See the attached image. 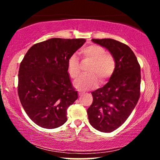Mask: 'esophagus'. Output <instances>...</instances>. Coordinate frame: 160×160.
<instances>
[{"instance_id":"esophagus-1","label":"esophagus","mask_w":160,"mask_h":160,"mask_svg":"<svg viewBox=\"0 0 160 160\" xmlns=\"http://www.w3.org/2000/svg\"><path fill=\"white\" fill-rule=\"evenodd\" d=\"M82 94H83V93L81 92H80V91L78 92V95H79V96H82Z\"/></svg>"}]
</instances>
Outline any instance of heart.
Segmentation results:
<instances>
[{"label":"heart","instance_id":"b5f03b06","mask_svg":"<svg viewBox=\"0 0 160 160\" xmlns=\"http://www.w3.org/2000/svg\"><path fill=\"white\" fill-rule=\"evenodd\" d=\"M84 58L92 61L88 68L89 74L83 75L74 82L75 88L80 91H86L96 87L100 82H104L112 76L116 69V60L111 53H106L103 47L92 44L84 47L81 50ZM67 70L70 77L75 79L80 74V63L76 56L72 55L69 58L67 63Z\"/></svg>","mask_w":160,"mask_h":160}]
</instances>
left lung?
<instances>
[{"instance_id":"obj_1","label":"left lung","mask_w":160,"mask_h":160,"mask_svg":"<svg viewBox=\"0 0 160 160\" xmlns=\"http://www.w3.org/2000/svg\"><path fill=\"white\" fill-rule=\"evenodd\" d=\"M106 48L116 60V69L106 85L92 92L93 102L88 108L91 126L111 132L125 122L136 106L140 92V66L128 46L112 39H92Z\"/></svg>"}]
</instances>
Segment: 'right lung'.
<instances>
[{
    "label": "right lung",
    "instance_id": "add662e5",
    "mask_svg": "<svg viewBox=\"0 0 160 160\" xmlns=\"http://www.w3.org/2000/svg\"><path fill=\"white\" fill-rule=\"evenodd\" d=\"M85 39L52 38L34 44L22 61L18 73V96L33 122L48 129L67 121V109L78 99L67 70L70 56Z\"/></svg>",
    "mask_w": 160,
    "mask_h": 160
}]
</instances>
